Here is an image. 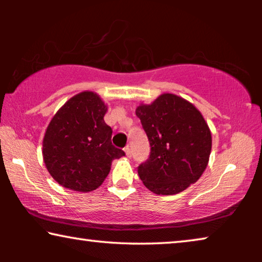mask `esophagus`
I'll return each mask as SVG.
<instances>
[{"instance_id":"1","label":"esophagus","mask_w":262,"mask_h":262,"mask_svg":"<svg viewBox=\"0 0 262 262\" xmlns=\"http://www.w3.org/2000/svg\"><path fill=\"white\" fill-rule=\"evenodd\" d=\"M124 151H125V154H126L127 157H131V149H130V146H128V145L125 146Z\"/></svg>"}]
</instances>
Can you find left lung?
I'll use <instances>...</instances> for the list:
<instances>
[{"label":"left lung","instance_id":"1","mask_svg":"<svg viewBox=\"0 0 262 262\" xmlns=\"http://www.w3.org/2000/svg\"><path fill=\"white\" fill-rule=\"evenodd\" d=\"M150 143V155L138 166L143 184L156 194L171 195L194 184L205 170L211 132L202 113L185 99L162 94L136 110Z\"/></svg>","mask_w":262,"mask_h":262}]
</instances>
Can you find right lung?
<instances>
[{
    "label": "right lung",
    "instance_id": "right-lung-1",
    "mask_svg": "<svg viewBox=\"0 0 262 262\" xmlns=\"http://www.w3.org/2000/svg\"><path fill=\"white\" fill-rule=\"evenodd\" d=\"M106 112L98 95L82 92L52 118L42 141V156L59 185L78 192L94 191L108 175L112 161L125 156L112 144V128L103 120Z\"/></svg>",
    "mask_w": 262,
    "mask_h": 262
}]
</instances>
